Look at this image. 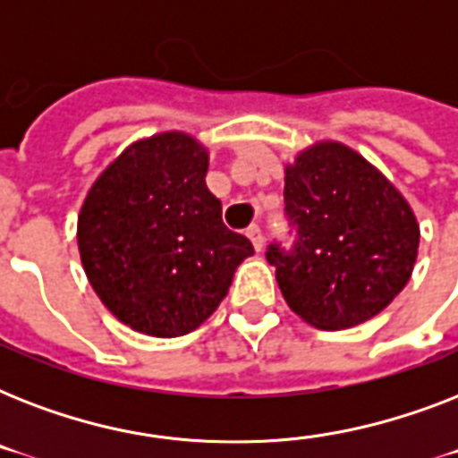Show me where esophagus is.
<instances>
[{
    "mask_svg": "<svg viewBox=\"0 0 458 458\" xmlns=\"http://www.w3.org/2000/svg\"><path fill=\"white\" fill-rule=\"evenodd\" d=\"M247 237H250L251 244H254V250H264V235H261V228H259V225H250V228H247Z\"/></svg>",
    "mask_w": 458,
    "mask_h": 458,
    "instance_id": "esophagus-1",
    "label": "esophagus"
}]
</instances>
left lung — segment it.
<instances>
[{"label":"left lung","instance_id":"1","mask_svg":"<svg viewBox=\"0 0 458 458\" xmlns=\"http://www.w3.org/2000/svg\"><path fill=\"white\" fill-rule=\"evenodd\" d=\"M293 250L266 251L287 306L320 330L373 318L411 278L420 230L397 187L342 142L306 147L285 168Z\"/></svg>","mask_w":458,"mask_h":458}]
</instances>
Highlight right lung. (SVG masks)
Listing matches in <instances>:
<instances>
[{"instance_id":"right-lung-1","label":"right lung","mask_w":458,"mask_h":458,"mask_svg":"<svg viewBox=\"0 0 458 458\" xmlns=\"http://www.w3.org/2000/svg\"><path fill=\"white\" fill-rule=\"evenodd\" d=\"M207 168V147L192 135L158 132L125 147L82 201L85 276L102 304L138 333H192L254 254L247 237L225 228Z\"/></svg>"}]
</instances>
